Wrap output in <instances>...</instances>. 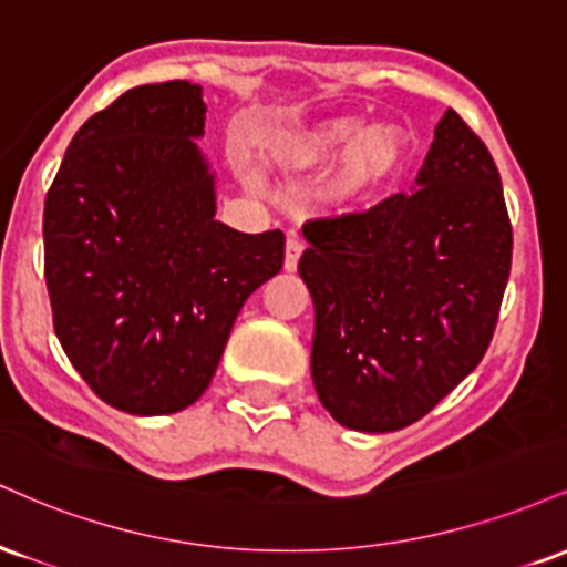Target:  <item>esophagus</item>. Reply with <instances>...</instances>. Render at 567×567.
<instances>
[{
    "instance_id": "obj_1",
    "label": "esophagus",
    "mask_w": 567,
    "mask_h": 567,
    "mask_svg": "<svg viewBox=\"0 0 567 567\" xmlns=\"http://www.w3.org/2000/svg\"><path fill=\"white\" fill-rule=\"evenodd\" d=\"M301 252H303V239L296 237V234H290L288 245H285V269L296 271L298 261H301Z\"/></svg>"
}]
</instances>
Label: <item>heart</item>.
<instances>
[{"label": "heart", "mask_w": 567, "mask_h": 567, "mask_svg": "<svg viewBox=\"0 0 567 567\" xmlns=\"http://www.w3.org/2000/svg\"><path fill=\"white\" fill-rule=\"evenodd\" d=\"M357 120H330L315 127L292 130L271 143L269 157L279 171L301 173L320 167L352 146L341 171L330 184V197L343 205L368 199L402 171L408 157V141L400 127H373L360 135Z\"/></svg>", "instance_id": "1"}]
</instances>
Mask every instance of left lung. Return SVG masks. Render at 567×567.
I'll use <instances>...</instances> for the list:
<instances>
[{"instance_id": "obj_1", "label": "left lung", "mask_w": 567, "mask_h": 567, "mask_svg": "<svg viewBox=\"0 0 567 567\" xmlns=\"http://www.w3.org/2000/svg\"><path fill=\"white\" fill-rule=\"evenodd\" d=\"M303 237L320 402L357 432L424 419L485 357L512 269L509 213L483 138L447 109L413 192L309 218Z\"/></svg>"}]
</instances>
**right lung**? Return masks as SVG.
<instances>
[{
    "mask_svg": "<svg viewBox=\"0 0 567 567\" xmlns=\"http://www.w3.org/2000/svg\"><path fill=\"white\" fill-rule=\"evenodd\" d=\"M199 84H141L71 138L44 199V282L63 351L106 405L178 413L216 373L252 290L282 269L285 234L216 220L197 152Z\"/></svg>",
    "mask_w": 567,
    "mask_h": 567,
    "instance_id": "add662e5",
    "label": "right lung"
}]
</instances>
